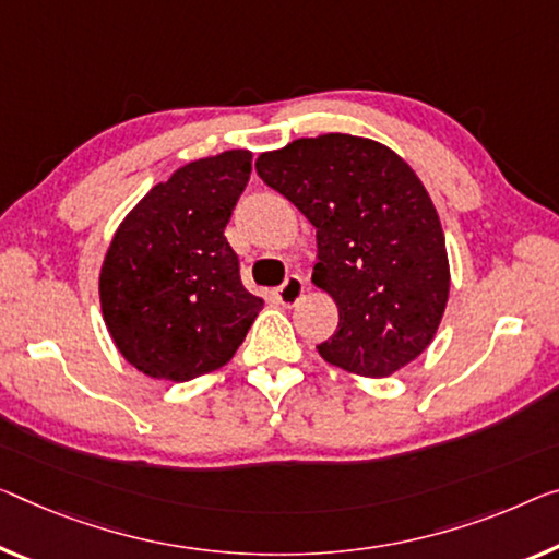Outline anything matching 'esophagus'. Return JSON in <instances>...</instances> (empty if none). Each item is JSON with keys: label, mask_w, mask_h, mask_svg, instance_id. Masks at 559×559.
<instances>
[{"label": "esophagus", "mask_w": 559, "mask_h": 559, "mask_svg": "<svg viewBox=\"0 0 559 559\" xmlns=\"http://www.w3.org/2000/svg\"><path fill=\"white\" fill-rule=\"evenodd\" d=\"M302 292H305V280L299 277V274H289V277L282 282V287L274 289V297H277L280 305L292 307V305L299 302Z\"/></svg>", "instance_id": "34e87169"}]
</instances>
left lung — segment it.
<instances>
[{"mask_svg":"<svg viewBox=\"0 0 559 559\" xmlns=\"http://www.w3.org/2000/svg\"><path fill=\"white\" fill-rule=\"evenodd\" d=\"M317 229L312 282L340 309L330 365L388 377L423 355L450 295L448 247L427 190L402 157L352 134L295 140L254 162Z\"/></svg>","mask_w":559,"mask_h":559,"instance_id":"left-lung-1","label":"left lung"}]
</instances>
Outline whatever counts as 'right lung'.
<instances>
[{
  "instance_id": "right-lung-1",
  "label": "right lung",
  "mask_w": 559,
  "mask_h": 559,
  "mask_svg": "<svg viewBox=\"0 0 559 559\" xmlns=\"http://www.w3.org/2000/svg\"><path fill=\"white\" fill-rule=\"evenodd\" d=\"M250 171L247 150L190 162L119 225L99 299L111 340L140 372L194 380L227 365L250 332L262 299L245 289L225 237Z\"/></svg>"
}]
</instances>
